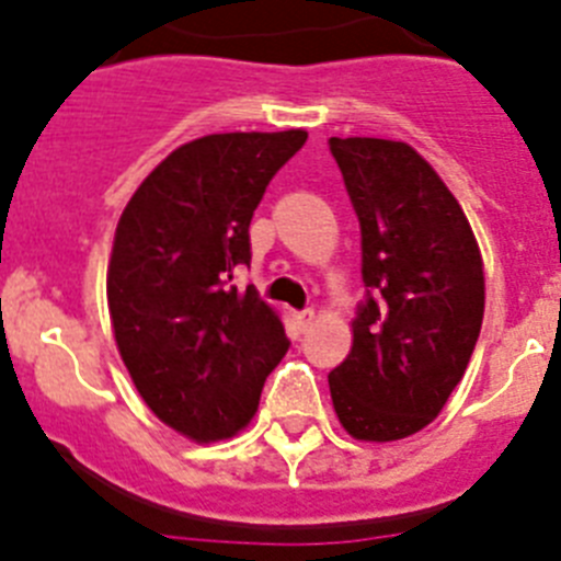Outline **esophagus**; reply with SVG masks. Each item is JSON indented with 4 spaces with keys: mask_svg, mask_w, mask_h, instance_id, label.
Here are the masks:
<instances>
[{
    "mask_svg": "<svg viewBox=\"0 0 561 561\" xmlns=\"http://www.w3.org/2000/svg\"><path fill=\"white\" fill-rule=\"evenodd\" d=\"M291 320H295V329L304 334V331H309L311 320H314V314L311 311H297V314H291Z\"/></svg>",
    "mask_w": 561,
    "mask_h": 561,
    "instance_id": "34e87169",
    "label": "esophagus"
}]
</instances>
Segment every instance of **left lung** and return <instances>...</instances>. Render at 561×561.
I'll list each match as a JSON object with an SVG mask.
<instances>
[{
	"instance_id": "left-lung-1",
	"label": "left lung",
	"mask_w": 561,
	"mask_h": 561,
	"mask_svg": "<svg viewBox=\"0 0 561 561\" xmlns=\"http://www.w3.org/2000/svg\"><path fill=\"white\" fill-rule=\"evenodd\" d=\"M362 230L351 354L329 374L334 413L356 440H399L447 404L472 359L485 306L483 257L463 207L413 146L331 137Z\"/></svg>"
}]
</instances>
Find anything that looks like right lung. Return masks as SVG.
Segmentation results:
<instances>
[{"label": "right lung", "mask_w": 561, "mask_h": 561, "mask_svg": "<svg viewBox=\"0 0 561 561\" xmlns=\"http://www.w3.org/2000/svg\"><path fill=\"white\" fill-rule=\"evenodd\" d=\"M309 134H207L171 151L134 191L114 230L108 317L134 388L191 440L247 427L289 351L280 314L230 286L250 266V221L270 180Z\"/></svg>", "instance_id": "add662e5"}]
</instances>
